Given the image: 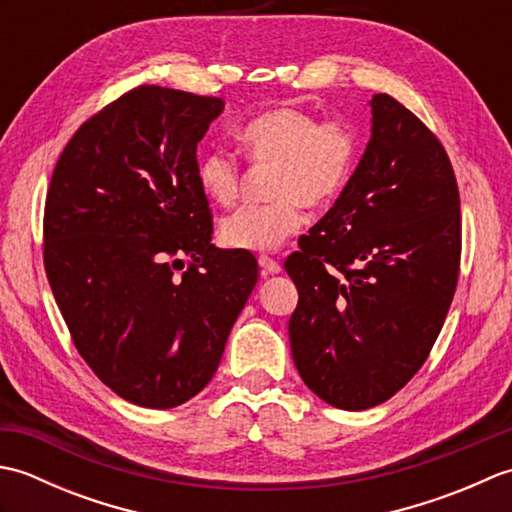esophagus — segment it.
Instances as JSON below:
<instances>
[{"label":"esophagus","instance_id":"34e87169","mask_svg":"<svg viewBox=\"0 0 512 512\" xmlns=\"http://www.w3.org/2000/svg\"><path fill=\"white\" fill-rule=\"evenodd\" d=\"M257 262H259V268H262V275H277V273H281V264L275 262L273 257L259 255Z\"/></svg>","mask_w":512,"mask_h":512}]
</instances>
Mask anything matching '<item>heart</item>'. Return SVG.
<instances>
[{"label": "heart", "instance_id": "1", "mask_svg": "<svg viewBox=\"0 0 512 512\" xmlns=\"http://www.w3.org/2000/svg\"><path fill=\"white\" fill-rule=\"evenodd\" d=\"M255 165L275 167L268 204H248L220 222L228 248L268 253L303 224V204L325 209L350 182L358 134L343 118L314 116L299 107H273L248 121L237 136ZM198 184L211 202L231 206L242 189V167L226 151H209L198 162Z\"/></svg>", "mask_w": 512, "mask_h": 512}]
</instances>
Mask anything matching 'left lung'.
<instances>
[{
  "label": "left lung",
  "instance_id": "1",
  "mask_svg": "<svg viewBox=\"0 0 512 512\" xmlns=\"http://www.w3.org/2000/svg\"><path fill=\"white\" fill-rule=\"evenodd\" d=\"M460 255L447 151L394 96L376 94L354 176L284 264L299 290L288 332L303 383L345 411L394 396L438 339Z\"/></svg>",
  "mask_w": 512,
  "mask_h": 512
}]
</instances>
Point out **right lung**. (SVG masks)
<instances>
[{
	"instance_id": "1",
	"label": "right lung",
	"mask_w": 512,
	"mask_h": 512,
	"mask_svg": "<svg viewBox=\"0 0 512 512\" xmlns=\"http://www.w3.org/2000/svg\"><path fill=\"white\" fill-rule=\"evenodd\" d=\"M222 110L217 96L138 85L76 129L52 171V295L83 361L140 407L209 385L257 281L255 257L211 244L198 184L195 151Z\"/></svg>"
}]
</instances>
